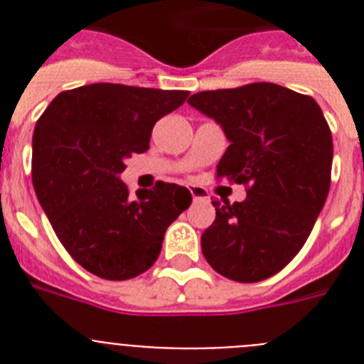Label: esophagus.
Returning <instances> with one entry per match:
<instances>
[{
	"label": "esophagus",
	"instance_id": "34e87169",
	"mask_svg": "<svg viewBox=\"0 0 364 364\" xmlns=\"http://www.w3.org/2000/svg\"><path fill=\"white\" fill-rule=\"evenodd\" d=\"M189 191H191L193 202H205L208 198H210V197H208V193H205L202 188H197V186H193Z\"/></svg>",
	"mask_w": 364,
	"mask_h": 364
}]
</instances>
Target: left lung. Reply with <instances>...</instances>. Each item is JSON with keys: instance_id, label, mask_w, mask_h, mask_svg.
<instances>
[{"instance_id": "8db88e82", "label": "left lung", "mask_w": 364, "mask_h": 364, "mask_svg": "<svg viewBox=\"0 0 364 364\" xmlns=\"http://www.w3.org/2000/svg\"><path fill=\"white\" fill-rule=\"evenodd\" d=\"M188 104L230 140L218 178L247 186L242 202H213L217 217L202 233V253L231 281H264L297 255L326 202L330 127L311 96L277 83L202 91Z\"/></svg>"}]
</instances>
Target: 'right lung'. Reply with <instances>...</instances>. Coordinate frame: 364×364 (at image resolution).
I'll return each mask as SVG.
<instances>
[{
  "instance_id": "add662e5",
  "label": "right lung",
  "mask_w": 364,
  "mask_h": 364,
  "mask_svg": "<svg viewBox=\"0 0 364 364\" xmlns=\"http://www.w3.org/2000/svg\"><path fill=\"white\" fill-rule=\"evenodd\" d=\"M188 91L91 83L63 91L32 136V184L60 242L87 272L127 281L154 264L171 222L191 204L188 188L156 182L131 200L125 159L149 149L153 125Z\"/></svg>"
}]
</instances>
